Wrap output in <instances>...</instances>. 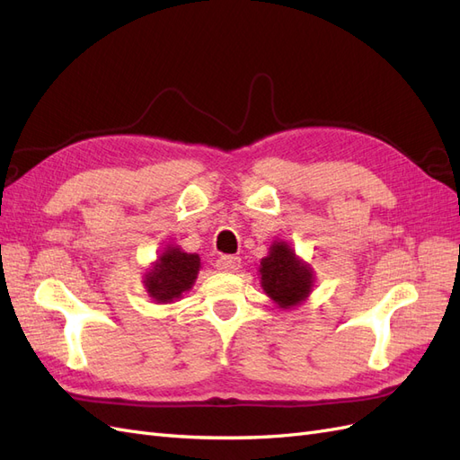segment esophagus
Here are the masks:
<instances>
[{"instance_id": "esophagus-1", "label": "esophagus", "mask_w": 460, "mask_h": 460, "mask_svg": "<svg viewBox=\"0 0 460 460\" xmlns=\"http://www.w3.org/2000/svg\"><path fill=\"white\" fill-rule=\"evenodd\" d=\"M240 257H234V255H222V257H218V261H217V267L220 269V270H225V272H235L240 269Z\"/></svg>"}]
</instances>
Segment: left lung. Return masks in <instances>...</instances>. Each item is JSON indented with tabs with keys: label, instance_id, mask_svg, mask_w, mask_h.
<instances>
[{
	"label": "left lung",
	"instance_id": "obj_1",
	"mask_svg": "<svg viewBox=\"0 0 460 460\" xmlns=\"http://www.w3.org/2000/svg\"><path fill=\"white\" fill-rule=\"evenodd\" d=\"M261 286L278 307L291 309L309 297L314 276L286 242H274L261 261Z\"/></svg>",
	"mask_w": 460,
	"mask_h": 460
}]
</instances>
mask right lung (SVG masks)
Here are the masks:
<instances>
[{
  "mask_svg": "<svg viewBox=\"0 0 460 460\" xmlns=\"http://www.w3.org/2000/svg\"><path fill=\"white\" fill-rule=\"evenodd\" d=\"M199 269V255L186 253L180 247H166L149 272H146L144 286L147 296L163 305L180 299L191 289Z\"/></svg>",
  "mask_w": 460,
  "mask_h": 460,
  "instance_id": "add662e5",
  "label": "right lung"
}]
</instances>
